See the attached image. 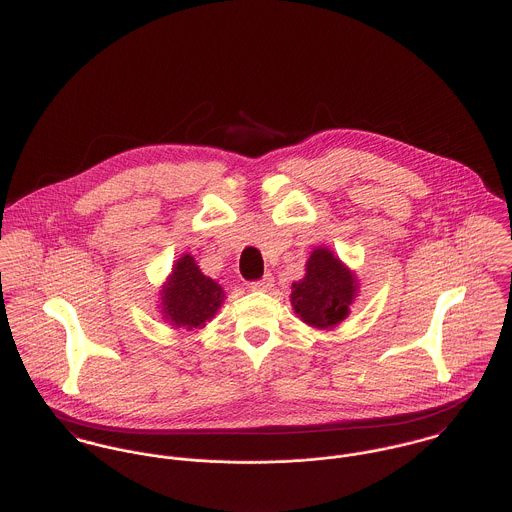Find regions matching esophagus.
I'll use <instances>...</instances> for the list:
<instances>
[{
    "label": "esophagus",
    "instance_id": "1",
    "mask_svg": "<svg viewBox=\"0 0 512 512\" xmlns=\"http://www.w3.org/2000/svg\"><path fill=\"white\" fill-rule=\"evenodd\" d=\"M273 285H275V277H273L271 273H267L263 279L251 283V289H253V291H269Z\"/></svg>",
    "mask_w": 512,
    "mask_h": 512
}]
</instances>
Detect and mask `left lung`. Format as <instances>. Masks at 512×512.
<instances>
[{
  "mask_svg": "<svg viewBox=\"0 0 512 512\" xmlns=\"http://www.w3.org/2000/svg\"><path fill=\"white\" fill-rule=\"evenodd\" d=\"M307 273L291 287L295 314L312 328H336L358 297V277L328 247H314L308 257Z\"/></svg>",
  "mask_w": 512,
  "mask_h": 512,
  "instance_id": "8db88e82",
  "label": "left lung"
}]
</instances>
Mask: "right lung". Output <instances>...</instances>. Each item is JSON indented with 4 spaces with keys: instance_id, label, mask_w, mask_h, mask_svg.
Wrapping results in <instances>:
<instances>
[{
    "instance_id": "add662e5",
    "label": "right lung",
    "mask_w": 512,
    "mask_h": 512,
    "mask_svg": "<svg viewBox=\"0 0 512 512\" xmlns=\"http://www.w3.org/2000/svg\"><path fill=\"white\" fill-rule=\"evenodd\" d=\"M225 301L217 281L205 277L196 259L184 253L160 289V312L172 328H204Z\"/></svg>"
}]
</instances>
